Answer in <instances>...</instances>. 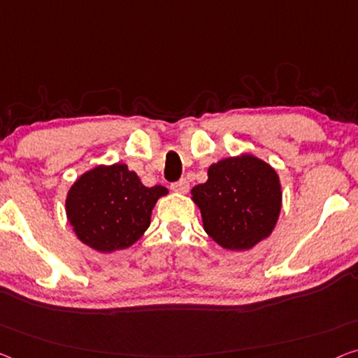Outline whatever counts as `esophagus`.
<instances>
[{"label": "esophagus", "instance_id": "34e87169", "mask_svg": "<svg viewBox=\"0 0 358 358\" xmlns=\"http://www.w3.org/2000/svg\"><path fill=\"white\" fill-rule=\"evenodd\" d=\"M170 188H172V191H175V193L185 194V193H188L189 183H188V180H186V178H181L178 181H173V183L170 185Z\"/></svg>", "mask_w": 358, "mask_h": 358}]
</instances>
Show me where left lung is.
<instances>
[{
  "mask_svg": "<svg viewBox=\"0 0 358 358\" xmlns=\"http://www.w3.org/2000/svg\"><path fill=\"white\" fill-rule=\"evenodd\" d=\"M207 175L191 196L213 241L230 250H246L270 236L280 217L281 186L268 164L243 154L212 164Z\"/></svg>",
  "mask_w": 358,
  "mask_h": 358,
  "instance_id": "left-lung-1",
  "label": "left lung"
}]
</instances>
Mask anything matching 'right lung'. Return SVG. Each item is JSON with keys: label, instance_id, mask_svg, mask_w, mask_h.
<instances>
[{"label": "right lung", "instance_id": "right-lung-1", "mask_svg": "<svg viewBox=\"0 0 358 358\" xmlns=\"http://www.w3.org/2000/svg\"><path fill=\"white\" fill-rule=\"evenodd\" d=\"M169 191L148 188L125 164L83 173L67 194L66 212L80 241L99 252L130 248L148 230L152 207Z\"/></svg>", "mask_w": 358, "mask_h": 358}]
</instances>
